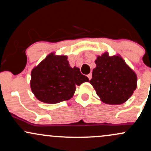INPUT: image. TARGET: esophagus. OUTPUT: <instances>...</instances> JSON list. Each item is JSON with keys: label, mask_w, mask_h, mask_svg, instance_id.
Instances as JSON below:
<instances>
[{"label": "esophagus", "mask_w": 151, "mask_h": 151, "mask_svg": "<svg viewBox=\"0 0 151 151\" xmlns=\"http://www.w3.org/2000/svg\"><path fill=\"white\" fill-rule=\"evenodd\" d=\"M87 77H88V78H89V80H90V79H91V77H92V75H91V74L90 73V74H88V75H87Z\"/></svg>", "instance_id": "esophagus-1"}]
</instances>
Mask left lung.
I'll return each mask as SVG.
<instances>
[{"label": "left lung", "mask_w": 151, "mask_h": 151, "mask_svg": "<svg viewBox=\"0 0 151 151\" xmlns=\"http://www.w3.org/2000/svg\"><path fill=\"white\" fill-rule=\"evenodd\" d=\"M89 83L96 94L108 104H121L132 96L137 86L136 73L119 55L109 56L107 52L95 61Z\"/></svg>", "instance_id": "8db88e82"}]
</instances>
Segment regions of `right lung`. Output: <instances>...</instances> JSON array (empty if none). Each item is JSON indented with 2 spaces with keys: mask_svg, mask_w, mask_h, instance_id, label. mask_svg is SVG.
<instances>
[{
  "mask_svg": "<svg viewBox=\"0 0 151 151\" xmlns=\"http://www.w3.org/2000/svg\"><path fill=\"white\" fill-rule=\"evenodd\" d=\"M89 79L79 68H72L64 55L50 54L31 72L30 87L35 97L47 104L70 99L76 90Z\"/></svg>",
  "mask_w": 151,
  "mask_h": 151,
  "instance_id": "obj_1",
  "label": "right lung"
}]
</instances>
